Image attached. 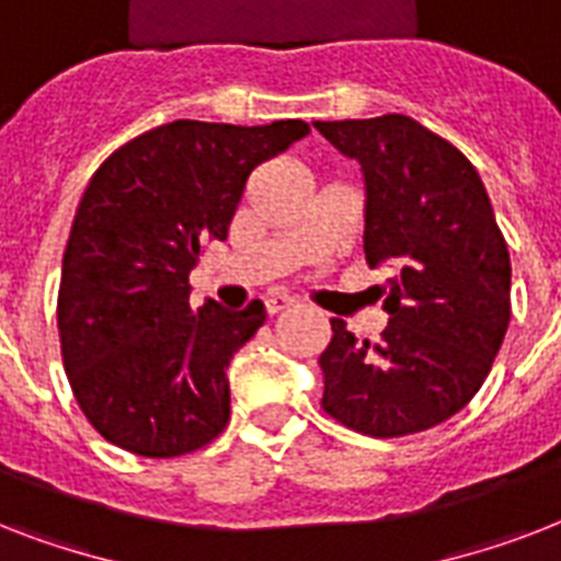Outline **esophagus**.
<instances>
[{"instance_id": "esophagus-1", "label": "esophagus", "mask_w": 561, "mask_h": 561, "mask_svg": "<svg viewBox=\"0 0 561 561\" xmlns=\"http://www.w3.org/2000/svg\"><path fill=\"white\" fill-rule=\"evenodd\" d=\"M297 306V299L288 297V294H282V290H273V294H267L264 297V308H267V314H279V311H285V308Z\"/></svg>"}]
</instances>
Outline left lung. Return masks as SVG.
Instances as JSON below:
<instances>
[{"mask_svg": "<svg viewBox=\"0 0 561 561\" xmlns=\"http://www.w3.org/2000/svg\"><path fill=\"white\" fill-rule=\"evenodd\" d=\"M367 183L364 253L387 264L390 323L358 341L332 320L320 355L323 410L358 434L390 439L460 413L510 325L513 264L483 180L448 139L410 116L314 122Z\"/></svg>", "mask_w": 561, "mask_h": 561, "instance_id": "obj_1", "label": "left lung"}]
</instances>
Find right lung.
Masks as SVG:
<instances>
[{
	"label": "right lung",
	"mask_w": 561,
	"mask_h": 561,
	"mask_svg": "<svg viewBox=\"0 0 561 561\" xmlns=\"http://www.w3.org/2000/svg\"><path fill=\"white\" fill-rule=\"evenodd\" d=\"M311 127L180 118L113 151L92 174L66 241L57 332L66 378L107 443L169 460L229 422L227 367L264 306L192 308L188 273L224 241L255 165Z\"/></svg>",
	"instance_id": "right-lung-1"
}]
</instances>
